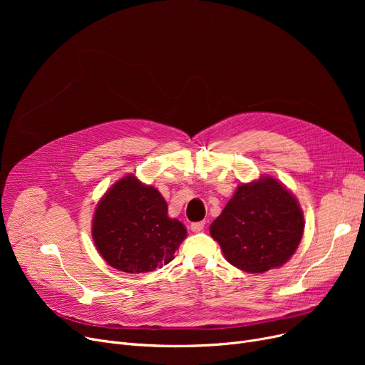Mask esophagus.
<instances>
[{
	"label": "esophagus",
	"mask_w": 365,
	"mask_h": 365,
	"mask_svg": "<svg viewBox=\"0 0 365 365\" xmlns=\"http://www.w3.org/2000/svg\"><path fill=\"white\" fill-rule=\"evenodd\" d=\"M204 226H205L204 222H194V223H190V231H192V232H201L202 229H204Z\"/></svg>",
	"instance_id": "34e87169"
}]
</instances>
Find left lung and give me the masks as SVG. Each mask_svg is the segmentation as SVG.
Instances as JSON below:
<instances>
[{
  "label": "left lung",
  "instance_id": "obj_1",
  "mask_svg": "<svg viewBox=\"0 0 365 365\" xmlns=\"http://www.w3.org/2000/svg\"><path fill=\"white\" fill-rule=\"evenodd\" d=\"M303 227L296 197L277 179L263 176L238 186L210 234L229 263L244 272L263 274L289 262Z\"/></svg>",
  "mask_w": 365,
  "mask_h": 365
}]
</instances>
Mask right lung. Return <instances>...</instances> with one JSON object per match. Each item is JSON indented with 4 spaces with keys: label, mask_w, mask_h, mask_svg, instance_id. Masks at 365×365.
I'll use <instances>...</instances> for the list:
<instances>
[{
    "label": "right lung",
    "mask_w": 365,
    "mask_h": 365,
    "mask_svg": "<svg viewBox=\"0 0 365 365\" xmlns=\"http://www.w3.org/2000/svg\"><path fill=\"white\" fill-rule=\"evenodd\" d=\"M91 235L108 264L121 272L142 274L175 259L186 229L178 219L168 217L158 189L128 175L96 207Z\"/></svg>",
    "instance_id": "obj_1"
}]
</instances>
